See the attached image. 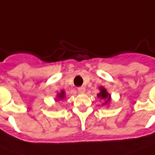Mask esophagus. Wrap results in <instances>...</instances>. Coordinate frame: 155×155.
Masks as SVG:
<instances>
[{
    "label": "esophagus",
    "mask_w": 155,
    "mask_h": 155,
    "mask_svg": "<svg viewBox=\"0 0 155 155\" xmlns=\"http://www.w3.org/2000/svg\"><path fill=\"white\" fill-rule=\"evenodd\" d=\"M78 93H80V94H84L85 91V88L84 87V86H81V87H78Z\"/></svg>",
    "instance_id": "esophagus-1"
}]
</instances>
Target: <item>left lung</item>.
Returning a JSON list of instances; mask_svg holds the SVG:
<instances>
[{
  "mask_svg": "<svg viewBox=\"0 0 155 155\" xmlns=\"http://www.w3.org/2000/svg\"><path fill=\"white\" fill-rule=\"evenodd\" d=\"M100 90H101V93L97 94V97H101V98L106 99V101H105V104L107 103L110 100V95H109V94L106 92V89H104L103 87L100 88Z\"/></svg>",
  "mask_w": 155,
  "mask_h": 155,
  "instance_id": "8db88e82",
  "label": "left lung"
}]
</instances>
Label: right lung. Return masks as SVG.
Wrapping results in <instances>:
<instances>
[{
  "label": "right lung",
  "mask_w": 155,
  "mask_h": 155,
  "mask_svg": "<svg viewBox=\"0 0 155 155\" xmlns=\"http://www.w3.org/2000/svg\"><path fill=\"white\" fill-rule=\"evenodd\" d=\"M64 97H65V92H64V91H62V92L61 93V94H58V98L63 99Z\"/></svg>",
  "instance_id": "obj_1"
}]
</instances>
